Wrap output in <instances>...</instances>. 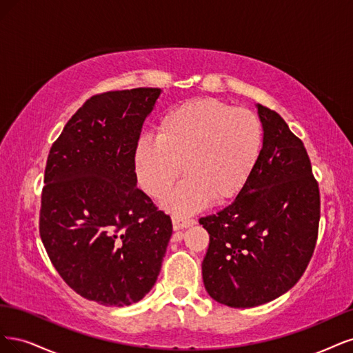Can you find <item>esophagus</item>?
<instances>
[{
  "instance_id": "obj_1",
  "label": "esophagus",
  "mask_w": 353,
  "mask_h": 353,
  "mask_svg": "<svg viewBox=\"0 0 353 353\" xmlns=\"http://www.w3.org/2000/svg\"><path fill=\"white\" fill-rule=\"evenodd\" d=\"M173 221V229L174 230H181V229H186V227H190L193 223V220H189V219H183V217H179V215H174V217L172 219Z\"/></svg>"
}]
</instances>
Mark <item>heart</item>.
<instances>
[{"label":"heart","instance_id":"heart-1","mask_svg":"<svg viewBox=\"0 0 353 353\" xmlns=\"http://www.w3.org/2000/svg\"><path fill=\"white\" fill-rule=\"evenodd\" d=\"M263 128L255 112L219 99L198 98L170 110L155 139H141L133 152V172L148 195L161 199L181 168L186 176L163 202L174 214H192L210 201L236 196L258 161Z\"/></svg>","mask_w":353,"mask_h":353}]
</instances>
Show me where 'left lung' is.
Here are the masks:
<instances>
[{
    "instance_id": "left-lung-1",
    "label": "left lung",
    "mask_w": 353,
    "mask_h": 353,
    "mask_svg": "<svg viewBox=\"0 0 353 353\" xmlns=\"http://www.w3.org/2000/svg\"><path fill=\"white\" fill-rule=\"evenodd\" d=\"M263 148L234 201L199 219L210 233L202 279L210 296L252 308L292 289L308 267L320 223V190L299 138L256 104Z\"/></svg>"
}]
</instances>
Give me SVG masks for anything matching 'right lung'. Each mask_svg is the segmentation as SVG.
I'll return each mask as SVG.
<instances>
[{
	"label": "right lung",
	"instance_id": "1",
	"mask_svg": "<svg viewBox=\"0 0 353 353\" xmlns=\"http://www.w3.org/2000/svg\"><path fill=\"white\" fill-rule=\"evenodd\" d=\"M163 90H112L67 121L45 167L39 233L52 265L81 296L139 302L160 274L172 219L138 188L133 152Z\"/></svg>",
	"mask_w": 353,
	"mask_h": 353
}]
</instances>
